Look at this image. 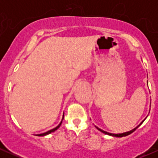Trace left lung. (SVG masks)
Listing matches in <instances>:
<instances>
[{"label": "left lung", "instance_id": "obj_1", "mask_svg": "<svg viewBox=\"0 0 158 158\" xmlns=\"http://www.w3.org/2000/svg\"><path fill=\"white\" fill-rule=\"evenodd\" d=\"M145 119H143V120L142 121V122H141L140 123H139V124L138 125V126H137V127H136V128H134V129H132V130H131V131H127V132H124V133H122V134H112V133H109V132H107V131H103V130H102V129H100V128H98L97 126H95V127L96 128H97L98 130H99V131H101V132H102V133H104V134H106V135H110V136H112V137H126V136H128V135H129L130 134H131V133H133L134 131H135L136 129H137V128H138V127L140 126L141 124H142V123L144 122V120Z\"/></svg>", "mask_w": 158, "mask_h": 158}]
</instances>
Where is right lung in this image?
Here are the masks:
<instances>
[{
  "label": "right lung",
  "instance_id": "1",
  "mask_svg": "<svg viewBox=\"0 0 158 158\" xmlns=\"http://www.w3.org/2000/svg\"><path fill=\"white\" fill-rule=\"evenodd\" d=\"M63 119H64V114H63V117H62V119H61V123H59V125H58L56 127V128H52V129H51V130H50V131H47V132H44V133H42V134H39V135H37V136H39V137H41V136H45V135H50V133H52V132H54L56 131V130H57L58 128H59V127H60V126H61V123H62V120H63Z\"/></svg>",
  "mask_w": 158,
  "mask_h": 158
}]
</instances>
